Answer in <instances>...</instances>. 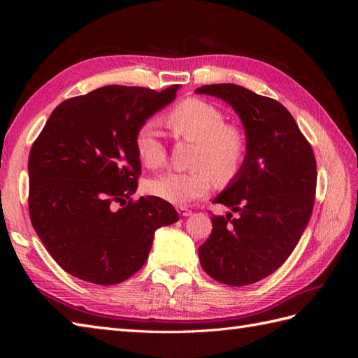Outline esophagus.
I'll list each match as a JSON object with an SVG mask.
<instances>
[{"label": "esophagus", "instance_id": "34e87169", "mask_svg": "<svg viewBox=\"0 0 358 358\" xmlns=\"http://www.w3.org/2000/svg\"><path fill=\"white\" fill-rule=\"evenodd\" d=\"M178 212H179L180 216H191L192 215V212L189 209H187V208H179Z\"/></svg>", "mask_w": 358, "mask_h": 358}]
</instances>
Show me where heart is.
Returning <instances> with one entry per match:
<instances>
[{"label": "heart", "instance_id": "heart-1", "mask_svg": "<svg viewBox=\"0 0 358 358\" xmlns=\"http://www.w3.org/2000/svg\"><path fill=\"white\" fill-rule=\"evenodd\" d=\"M166 122L176 136L196 142L189 171H167L146 183L148 192L171 204H187L209 192L212 179L230 180L239 171L246 155L243 129L225 124L218 107L200 100L185 99L167 113ZM134 145L138 159L148 169H158L166 161V146L152 122L137 129Z\"/></svg>", "mask_w": 358, "mask_h": 358}]
</instances>
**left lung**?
<instances>
[{
    "label": "left lung",
    "instance_id": "left-lung-1",
    "mask_svg": "<svg viewBox=\"0 0 358 358\" xmlns=\"http://www.w3.org/2000/svg\"><path fill=\"white\" fill-rule=\"evenodd\" d=\"M196 92L229 103L248 143L239 171L213 200L238 218L213 215V230L199 248L200 263L221 284H254L285 263L306 229L315 201V155L276 100L234 83L204 85Z\"/></svg>",
    "mask_w": 358,
    "mask_h": 358
}]
</instances>
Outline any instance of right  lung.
<instances>
[{"label": "right lung", "mask_w": 358, "mask_h": 358, "mask_svg": "<svg viewBox=\"0 0 358 358\" xmlns=\"http://www.w3.org/2000/svg\"><path fill=\"white\" fill-rule=\"evenodd\" d=\"M179 88L103 86L49 116L28 159L29 216L67 273L99 285L122 282L146 263L159 227L179 220L158 197L129 200L142 170L137 129Z\"/></svg>", "instance_id": "1"}]
</instances>
